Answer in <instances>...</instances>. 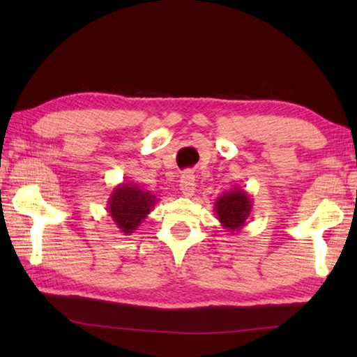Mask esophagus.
Wrapping results in <instances>:
<instances>
[{"mask_svg":"<svg viewBox=\"0 0 357 357\" xmlns=\"http://www.w3.org/2000/svg\"><path fill=\"white\" fill-rule=\"evenodd\" d=\"M195 174L192 172H184L179 181V188L185 198H190L195 193Z\"/></svg>","mask_w":357,"mask_h":357,"instance_id":"34e87169","label":"esophagus"}]
</instances>
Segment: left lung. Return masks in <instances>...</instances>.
<instances>
[{"mask_svg":"<svg viewBox=\"0 0 357 357\" xmlns=\"http://www.w3.org/2000/svg\"><path fill=\"white\" fill-rule=\"evenodd\" d=\"M213 208L224 229L230 233H238L247 225V219L253 208V199L247 190L236 187L219 196Z\"/></svg>","mask_w":357,"mask_h":357,"instance_id":"1","label":"left lung"}]
</instances>
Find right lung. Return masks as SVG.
I'll return each mask as SVG.
<instances>
[{
  "mask_svg": "<svg viewBox=\"0 0 357 357\" xmlns=\"http://www.w3.org/2000/svg\"><path fill=\"white\" fill-rule=\"evenodd\" d=\"M156 202V196L144 190L138 184L121 183L110 193L107 210L119 231L130 234L138 230L141 222L155 208Z\"/></svg>",
  "mask_w": 357,
  "mask_h": 357,
  "instance_id": "obj_1",
  "label": "right lung"
}]
</instances>
